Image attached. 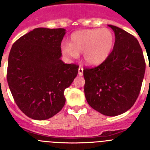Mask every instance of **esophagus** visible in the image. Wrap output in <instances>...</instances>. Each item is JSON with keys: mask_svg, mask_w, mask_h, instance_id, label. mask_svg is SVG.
<instances>
[{"mask_svg": "<svg viewBox=\"0 0 150 150\" xmlns=\"http://www.w3.org/2000/svg\"><path fill=\"white\" fill-rule=\"evenodd\" d=\"M78 74H79V76H83V68L82 67H79V69H78Z\"/></svg>", "mask_w": 150, "mask_h": 150, "instance_id": "obj_1", "label": "esophagus"}]
</instances>
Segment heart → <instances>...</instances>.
I'll return each instance as SVG.
<instances>
[{
  "label": "heart",
  "mask_w": 150,
  "mask_h": 150,
  "mask_svg": "<svg viewBox=\"0 0 150 150\" xmlns=\"http://www.w3.org/2000/svg\"><path fill=\"white\" fill-rule=\"evenodd\" d=\"M114 41V34L108 28L84 29L73 33L70 43L62 45V51L65 56L73 59L83 52L84 62L88 65L96 66L110 56Z\"/></svg>",
  "instance_id": "heart-1"
}]
</instances>
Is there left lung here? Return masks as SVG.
I'll list each match as a JSON object with an SVG mask.
<instances>
[{
	"mask_svg": "<svg viewBox=\"0 0 150 150\" xmlns=\"http://www.w3.org/2000/svg\"><path fill=\"white\" fill-rule=\"evenodd\" d=\"M115 34L110 56L98 67L85 68L84 92L88 104L104 116H116L131 108L140 94L146 63L133 35L108 25Z\"/></svg>",
	"mask_w": 150,
	"mask_h": 150,
	"instance_id": "1",
	"label": "left lung"
}]
</instances>
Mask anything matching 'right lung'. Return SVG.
I'll return each instance as SVG.
<instances>
[{
  "mask_svg": "<svg viewBox=\"0 0 150 150\" xmlns=\"http://www.w3.org/2000/svg\"><path fill=\"white\" fill-rule=\"evenodd\" d=\"M64 28H38L13 43L7 83L16 104L28 117L48 120L65 104L64 91L78 74V66L62 60Z\"/></svg>",
  "mask_w": 150,
  "mask_h": 150,
  "instance_id": "1",
  "label": "right lung"
}]
</instances>
